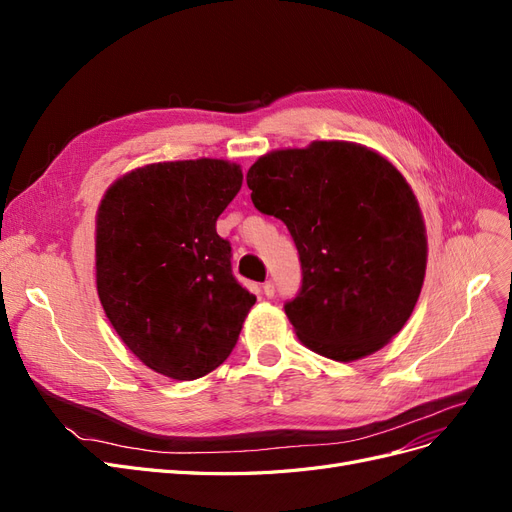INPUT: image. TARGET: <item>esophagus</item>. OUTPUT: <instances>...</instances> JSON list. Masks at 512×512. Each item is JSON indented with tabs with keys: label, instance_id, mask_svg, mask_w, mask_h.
Returning <instances> with one entry per match:
<instances>
[{
	"label": "esophagus",
	"instance_id": "obj_1",
	"mask_svg": "<svg viewBox=\"0 0 512 512\" xmlns=\"http://www.w3.org/2000/svg\"><path fill=\"white\" fill-rule=\"evenodd\" d=\"M262 292H265V297H273V294H275V284L273 282H265V284H262Z\"/></svg>",
	"mask_w": 512,
	"mask_h": 512
}]
</instances>
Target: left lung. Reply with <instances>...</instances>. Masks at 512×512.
I'll return each mask as SVG.
<instances>
[{
    "label": "left lung",
    "instance_id": "left-lung-1",
    "mask_svg": "<svg viewBox=\"0 0 512 512\" xmlns=\"http://www.w3.org/2000/svg\"><path fill=\"white\" fill-rule=\"evenodd\" d=\"M258 211L299 250L301 292L284 305L301 344L350 363L404 329L427 269V232L406 177L348 141L275 149L247 170Z\"/></svg>",
    "mask_w": 512,
    "mask_h": 512
}]
</instances>
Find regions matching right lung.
I'll list each match as a JSON object with an SVG mask.
<instances>
[{
  "label": "right lung",
  "instance_id": "1",
  "mask_svg": "<svg viewBox=\"0 0 512 512\" xmlns=\"http://www.w3.org/2000/svg\"><path fill=\"white\" fill-rule=\"evenodd\" d=\"M241 183V166L228 160L156 162L113 181L100 200L104 314L138 361L166 378L196 380L220 367L256 303L215 230Z\"/></svg>",
  "mask_w": 512,
  "mask_h": 512
}]
</instances>
